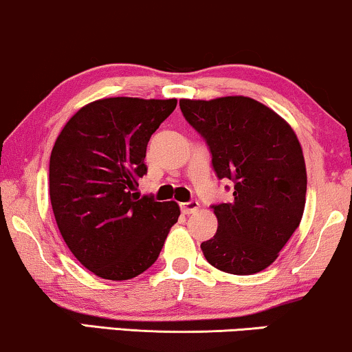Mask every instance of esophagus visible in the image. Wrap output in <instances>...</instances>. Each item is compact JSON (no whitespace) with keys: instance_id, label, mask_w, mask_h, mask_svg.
Masks as SVG:
<instances>
[{"instance_id":"esophagus-1","label":"esophagus","mask_w":352,"mask_h":352,"mask_svg":"<svg viewBox=\"0 0 352 352\" xmlns=\"http://www.w3.org/2000/svg\"><path fill=\"white\" fill-rule=\"evenodd\" d=\"M199 208V203L198 201H188V203H182L180 204V209L184 214H191V212H195L197 209Z\"/></svg>"}]
</instances>
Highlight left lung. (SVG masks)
<instances>
[{
	"label": "left lung",
	"instance_id": "8db88e82",
	"mask_svg": "<svg viewBox=\"0 0 352 352\" xmlns=\"http://www.w3.org/2000/svg\"><path fill=\"white\" fill-rule=\"evenodd\" d=\"M180 109L206 140L217 177L234 182V201L212 206L217 232L201 243L203 255L226 273H260L304 214L307 170L297 135L252 97L180 99Z\"/></svg>",
	"mask_w": 352,
	"mask_h": 352
}]
</instances>
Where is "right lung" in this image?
I'll return each mask as SVG.
<instances>
[{
    "label": "right lung",
    "instance_id": "1",
    "mask_svg": "<svg viewBox=\"0 0 352 352\" xmlns=\"http://www.w3.org/2000/svg\"><path fill=\"white\" fill-rule=\"evenodd\" d=\"M177 99L107 97L81 107L50 155V201L60 234L84 268L112 281L157 260L180 216L175 201L140 198L149 138Z\"/></svg>",
    "mask_w": 352,
    "mask_h": 352
}]
</instances>
